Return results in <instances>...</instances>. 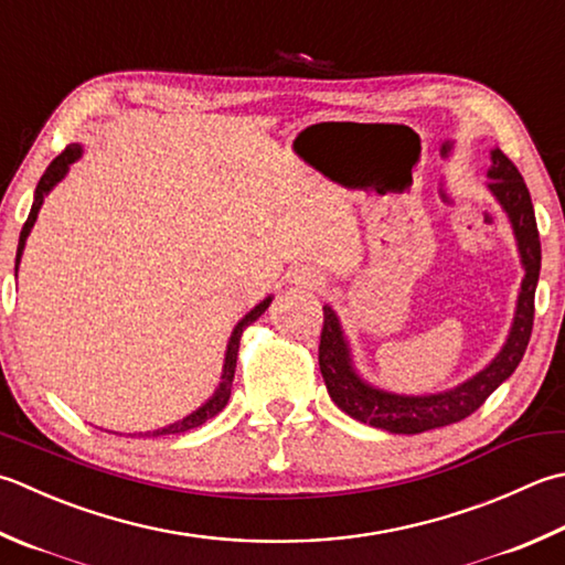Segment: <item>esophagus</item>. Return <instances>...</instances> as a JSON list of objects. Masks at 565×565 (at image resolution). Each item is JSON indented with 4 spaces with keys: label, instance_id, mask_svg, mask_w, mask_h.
<instances>
[{
    "label": "esophagus",
    "instance_id": "obj_1",
    "mask_svg": "<svg viewBox=\"0 0 565 565\" xmlns=\"http://www.w3.org/2000/svg\"><path fill=\"white\" fill-rule=\"evenodd\" d=\"M294 284H296V286H303V289L318 291L320 286H323V276H318V274L311 271V269H296V271H294Z\"/></svg>",
    "mask_w": 565,
    "mask_h": 565
}]
</instances>
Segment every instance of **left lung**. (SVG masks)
Segmentation results:
<instances>
[{
  "mask_svg": "<svg viewBox=\"0 0 565 565\" xmlns=\"http://www.w3.org/2000/svg\"><path fill=\"white\" fill-rule=\"evenodd\" d=\"M490 191L497 195L512 220L514 235L519 242L524 262V281L522 294H519L516 316L510 340L504 350L494 358L488 370H482L478 377L456 386L446 394L434 396H396L364 384L355 372H352L345 338L335 313L326 306L323 308V330H320L318 345V364L323 374L330 399H333L348 416L358 418L362 424L374 428H384L390 434H424V430L444 428L458 424L462 418L478 412L488 402V396L500 386L507 377H512L516 364L522 362L529 338L534 328V294L541 269V239L534 217V205L529 188L519 173L516 166L504 157L500 149L492 151L490 166Z\"/></svg>",
  "mask_w": 565,
  "mask_h": 565,
  "instance_id": "1",
  "label": "left lung"
}]
</instances>
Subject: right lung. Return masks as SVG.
<instances>
[{"label":"right lung","instance_id":"obj_1","mask_svg":"<svg viewBox=\"0 0 565 565\" xmlns=\"http://www.w3.org/2000/svg\"><path fill=\"white\" fill-rule=\"evenodd\" d=\"M77 157H81V147H77V143H68V147H65V149L58 153V157H55V159L51 161V166L46 169V173L41 175V181H39V185H36V201H33V205H31V213H29L26 223H24V227H21V235H19V249H17V264H14V271L19 269V257H21V252H24V245H26L29 232H31L33 223H36V215H39V207H41V203H43V195H46V193L51 191V188L63 179L65 171H68V166H71ZM269 301H271V298H264V301H262L259 306H254L252 311H249V313H247L245 318H242L239 323H237L235 333H232V338H230V345H227L223 382H220V390L215 392L213 399H210L203 408H198L195 414L185 416L183 422H179V424H171V426L159 428V430H153L151 436L183 434V430H191V428L203 426L205 422H210V418H215L220 412H223L225 404H227V399H230V392H232V380H235L237 352H239V338H242V333H245V328H249V326L254 323V320H257L264 311H267ZM143 436H149V434H143Z\"/></svg>","mask_w":565,"mask_h":565}]
</instances>
